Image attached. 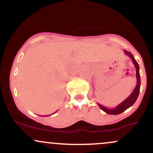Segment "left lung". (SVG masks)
<instances>
[{
    "label": "left lung",
    "instance_id": "8db88e82",
    "mask_svg": "<svg viewBox=\"0 0 153 153\" xmlns=\"http://www.w3.org/2000/svg\"><path fill=\"white\" fill-rule=\"evenodd\" d=\"M124 52L125 53L126 55H127L128 57H130L131 60H132L133 64L134 65L135 68H136V78H137V85L135 86L134 91L131 93V94L127 99L124 100L123 102H122L120 104H119L118 106H117L115 108H106V106H103V105L98 103L99 106L100 107L101 110H103V111L106 112V114L111 115H117L119 114L122 113L124 111L127 110V108H129V107L132 106L134 104L136 100L137 99V97L140 94V84H141V81H140V68H139V65L137 62L135 60L134 56L131 54V52H128L127 50H124Z\"/></svg>",
    "mask_w": 153,
    "mask_h": 153
}]
</instances>
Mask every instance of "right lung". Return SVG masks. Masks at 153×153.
Returning a JSON list of instances; mask_svg holds the SVG:
<instances>
[{
  "mask_svg": "<svg viewBox=\"0 0 153 153\" xmlns=\"http://www.w3.org/2000/svg\"><path fill=\"white\" fill-rule=\"evenodd\" d=\"M51 115H52V114H51ZM45 117H46V116H45ZM47 117H48V116H47Z\"/></svg>",
  "mask_w": 153,
  "mask_h": 153,
  "instance_id": "add662e5",
  "label": "right lung"
}]
</instances>
